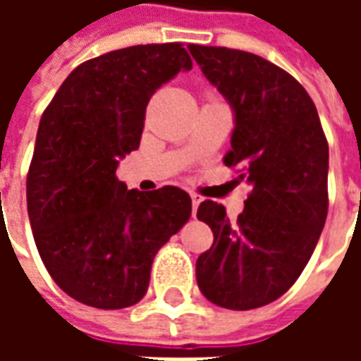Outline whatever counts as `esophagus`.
<instances>
[{
  "mask_svg": "<svg viewBox=\"0 0 361 361\" xmlns=\"http://www.w3.org/2000/svg\"><path fill=\"white\" fill-rule=\"evenodd\" d=\"M201 201H203V197L197 195V193H191V203H193V216L197 214V209H199Z\"/></svg>",
  "mask_w": 361,
  "mask_h": 361,
  "instance_id": "34e87169",
  "label": "esophagus"
}]
</instances>
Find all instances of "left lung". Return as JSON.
I'll use <instances>...</instances> for the list:
<instances>
[{"label": "left lung", "mask_w": 361, "mask_h": 361, "mask_svg": "<svg viewBox=\"0 0 361 361\" xmlns=\"http://www.w3.org/2000/svg\"><path fill=\"white\" fill-rule=\"evenodd\" d=\"M203 75L234 111L224 157L253 191L238 220L214 201L197 219L214 234L199 255L197 284L209 302L255 310L288 292L307 265L329 211V145L315 104L294 77L261 56L188 46Z\"/></svg>", "instance_id": "8db88e82"}]
</instances>
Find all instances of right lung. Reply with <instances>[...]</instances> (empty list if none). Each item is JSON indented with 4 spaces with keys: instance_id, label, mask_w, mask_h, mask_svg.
I'll list each match as a JSON object with an SVG mask.
<instances>
[{
    "instance_id": "right-lung-1",
    "label": "right lung",
    "mask_w": 361,
    "mask_h": 361,
    "mask_svg": "<svg viewBox=\"0 0 361 361\" xmlns=\"http://www.w3.org/2000/svg\"><path fill=\"white\" fill-rule=\"evenodd\" d=\"M193 67L181 44L114 50L73 69L44 110L27 176L30 228L67 295L123 310L147 294L158 250L191 216L180 188L127 189L121 158L139 149L150 96Z\"/></svg>"
}]
</instances>
